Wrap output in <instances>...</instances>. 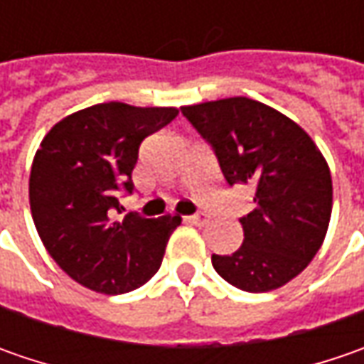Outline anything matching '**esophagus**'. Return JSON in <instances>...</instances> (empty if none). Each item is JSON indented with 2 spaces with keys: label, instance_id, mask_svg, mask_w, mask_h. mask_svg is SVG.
Returning <instances> with one entry per match:
<instances>
[{
  "label": "esophagus",
  "instance_id": "obj_1",
  "mask_svg": "<svg viewBox=\"0 0 364 364\" xmlns=\"http://www.w3.org/2000/svg\"><path fill=\"white\" fill-rule=\"evenodd\" d=\"M186 220H188V223H192V225L204 227V225L208 223V217H206V215H203V213H198V215H190V217H186Z\"/></svg>",
  "mask_w": 364,
  "mask_h": 364
}]
</instances>
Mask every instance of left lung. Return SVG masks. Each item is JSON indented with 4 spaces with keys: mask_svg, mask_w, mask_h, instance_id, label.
Masks as SVG:
<instances>
[{
    "mask_svg": "<svg viewBox=\"0 0 364 364\" xmlns=\"http://www.w3.org/2000/svg\"><path fill=\"white\" fill-rule=\"evenodd\" d=\"M213 146L229 184H253L243 245L213 267L243 291H272L300 275L324 243L332 215L326 158L296 121L247 97L182 107Z\"/></svg>",
    "mask_w": 364,
    "mask_h": 364,
    "instance_id": "8db88e82",
    "label": "left lung"
}]
</instances>
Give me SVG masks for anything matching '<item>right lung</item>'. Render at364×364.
Listing matches in <instances>:
<instances>
[{"label":"right lung","instance_id":"add662e5","mask_svg":"<svg viewBox=\"0 0 364 364\" xmlns=\"http://www.w3.org/2000/svg\"><path fill=\"white\" fill-rule=\"evenodd\" d=\"M178 115L176 107L109 101L66 115L36 151L30 210L42 243L66 275L97 294H127L160 269L178 215L119 213L132 192L139 144Z\"/></svg>","mask_w":364,"mask_h":364}]
</instances>
